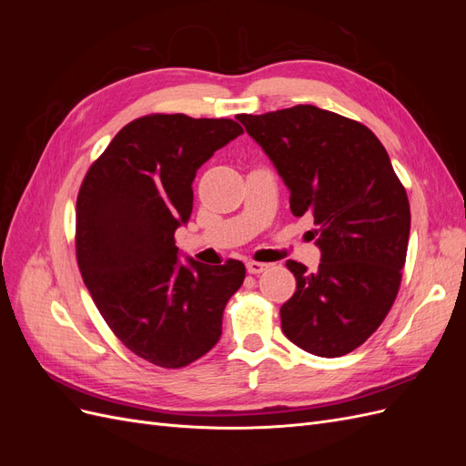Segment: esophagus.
<instances>
[{
    "label": "esophagus",
    "instance_id": "obj_1",
    "mask_svg": "<svg viewBox=\"0 0 466 466\" xmlns=\"http://www.w3.org/2000/svg\"><path fill=\"white\" fill-rule=\"evenodd\" d=\"M266 268H268V264H264V262H257V260H248L247 262L248 274H262Z\"/></svg>",
    "mask_w": 466,
    "mask_h": 466
}]
</instances>
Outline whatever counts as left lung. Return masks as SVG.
<instances>
[{"label": "left lung", "mask_w": 466, "mask_h": 466, "mask_svg": "<svg viewBox=\"0 0 466 466\" xmlns=\"http://www.w3.org/2000/svg\"><path fill=\"white\" fill-rule=\"evenodd\" d=\"M237 120L274 163L291 214L320 228L317 270L288 260L298 289L281 330L313 356L350 354L387 317L406 260L410 204L389 153L363 124L313 105Z\"/></svg>", "instance_id": "left-lung-1"}]
</instances>
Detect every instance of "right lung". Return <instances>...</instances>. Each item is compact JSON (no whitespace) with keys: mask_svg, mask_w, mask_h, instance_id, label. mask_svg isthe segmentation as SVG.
Returning <instances> with one entry per match:
<instances>
[{"mask_svg":"<svg viewBox=\"0 0 466 466\" xmlns=\"http://www.w3.org/2000/svg\"><path fill=\"white\" fill-rule=\"evenodd\" d=\"M243 128L229 118L142 116L115 136L77 196L83 281L118 340L159 368L202 358L245 264L178 260L175 231L192 214L196 171Z\"/></svg>","mask_w":466,"mask_h":466,"instance_id":"add662e5","label":"right lung"}]
</instances>
